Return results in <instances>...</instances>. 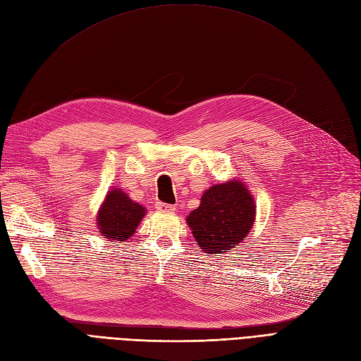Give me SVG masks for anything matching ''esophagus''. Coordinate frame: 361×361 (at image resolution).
Listing matches in <instances>:
<instances>
[{"instance_id": "obj_1", "label": "esophagus", "mask_w": 361, "mask_h": 361, "mask_svg": "<svg viewBox=\"0 0 361 361\" xmlns=\"http://www.w3.org/2000/svg\"><path fill=\"white\" fill-rule=\"evenodd\" d=\"M157 209L161 211V212H174V211H176V206L158 202V203H157Z\"/></svg>"}]
</instances>
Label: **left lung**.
Returning <instances> with one entry per match:
<instances>
[{
	"mask_svg": "<svg viewBox=\"0 0 361 361\" xmlns=\"http://www.w3.org/2000/svg\"><path fill=\"white\" fill-rule=\"evenodd\" d=\"M255 199L245 185L235 179L206 190L187 223L204 253L220 255L241 244L255 224Z\"/></svg>",
	"mask_w": 361,
	"mask_h": 361,
	"instance_id": "left-lung-1",
	"label": "left lung"
}]
</instances>
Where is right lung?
Returning <instances> with one entry per match:
<instances>
[{"label":"right lung","mask_w":361,"mask_h":361,"mask_svg":"<svg viewBox=\"0 0 361 361\" xmlns=\"http://www.w3.org/2000/svg\"><path fill=\"white\" fill-rule=\"evenodd\" d=\"M146 215L145 206L130 200L128 194L118 188H113L97 212V228L108 241L123 243L135 233L140 221Z\"/></svg>","instance_id":"right-lung-1"}]
</instances>
